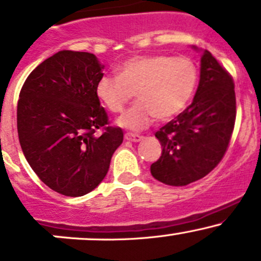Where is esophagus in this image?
<instances>
[{
    "label": "esophagus",
    "mask_w": 261,
    "mask_h": 261,
    "mask_svg": "<svg viewBox=\"0 0 261 261\" xmlns=\"http://www.w3.org/2000/svg\"><path fill=\"white\" fill-rule=\"evenodd\" d=\"M143 136L141 135H136V134H130V133H127V134H125V140H127V141H134V143H139V141H141L143 140Z\"/></svg>",
    "instance_id": "1"
}]
</instances>
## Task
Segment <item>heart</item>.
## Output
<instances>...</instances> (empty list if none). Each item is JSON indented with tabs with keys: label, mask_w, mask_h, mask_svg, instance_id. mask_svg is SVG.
<instances>
[{
	"label": "heart",
	"mask_w": 261,
	"mask_h": 261,
	"mask_svg": "<svg viewBox=\"0 0 261 261\" xmlns=\"http://www.w3.org/2000/svg\"><path fill=\"white\" fill-rule=\"evenodd\" d=\"M103 74L96 84L99 101L111 112H121L136 93V101L118 117L128 130H143L155 118L168 121L179 115L193 97L198 69L191 58L167 54L136 55Z\"/></svg>",
	"instance_id": "heart-1"
}]
</instances>
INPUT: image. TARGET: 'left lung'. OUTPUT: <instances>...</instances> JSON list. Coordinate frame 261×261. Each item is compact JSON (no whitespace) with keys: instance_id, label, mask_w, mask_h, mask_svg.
<instances>
[{"instance_id":"8db88e82","label":"left lung","mask_w":261,"mask_h":261,"mask_svg":"<svg viewBox=\"0 0 261 261\" xmlns=\"http://www.w3.org/2000/svg\"><path fill=\"white\" fill-rule=\"evenodd\" d=\"M235 118L232 77L208 50H204L193 102L155 133L163 151L150 167L152 177L174 187L206 177L227 150Z\"/></svg>"}]
</instances>
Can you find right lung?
<instances>
[{
  "instance_id": "add662e5",
  "label": "right lung",
  "mask_w": 261,
  "mask_h": 261,
  "mask_svg": "<svg viewBox=\"0 0 261 261\" xmlns=\"http://www.w3.org/2000/svg\"><path fill=\"white\" fill-rule=\"evenodd\" d=\"M103 65L96 55L62 50L29 74L17 103V133L26 160L53 191L80 197L106 177L115 150L122 144L120 127L96 94ZM103 128L102 136L94 134Z\"/></svg>"
}]
</instances>
